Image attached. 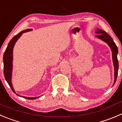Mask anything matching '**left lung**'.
Returning a JSON list of instances; mask_svg holds the SVG:
<instances>
[{"mask_svg":"<svg viewBox=\"0 0 122 122\" xmlns=\"http://www.w3.org/2000/svg\"><path fill=\"white\" fill-rule=\"evenodd\" d=\"M97 34H98L97 37L100 39L101 40L103 41L106 43H107L111 48V50L112 52V58H113V65L114 67V83L117 80L118 74V70H119V62L117 60V54H118V49L116 45L113 41V39L111 37V36L108 33L102 30L97 28V30L95 31Z\"/></svg>","mask_w":122,"mask_h":122,"instance_id":"8db88e82","label":"left lung"}]
</instances>
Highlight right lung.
I'll return each mask as SVG.
<instances>
[{
    "label": "right lung",
    "mask_w": 122,
    "mask_h": 122,
    "mask_svg": "<svg viewBox=\"0 0 122 122\" xmlns=\"http://www.w3.org/2000/svg\"><path fill=\"white\" fill-rule=\"evenodd\" d=\"M31 29H27L25 30L24 31H21L17 35L14 36L12 39L9 42L7 46L6 49L5 51L4 54H3V73H4V76L6 80L8 82V85L10 87L11 89L14 93H15V91L11 83V77H12V60H13V48H14V45H15V43L16 41H18L19 38L21 37V35L24 33L27 32V31H31ZM16 94V93H15ZM17 95L20 97H22L21 95H19L16 94ZM22 97L24 98L25 99H28V100H35L39 98V97Z\"/></svg>",
    "instance_id": "obj_1"
}]
</instances>
